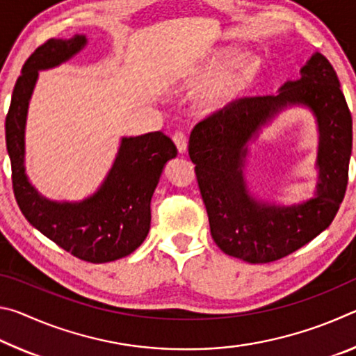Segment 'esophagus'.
Instances as JSON below:
<instances>
[{"instance_id":"obj_1","label":"esophagus","mask_w":356,"mask_h":356,"mask_svg":"<svg viewBox=\"0 0 356 356\" xmlns=\"http://www.w3.org/2000/svg\"><path fill=\"white\" fill-rule=\"evenodd\" d=\"M172 141L176 144V147L179 152H185L186 149V135L184 131H176V134L172 135Z\"/></svg>"}]
</instances>
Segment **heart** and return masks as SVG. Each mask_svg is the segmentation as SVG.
<instances>
[{"instance_id":"1","label":"heart","mask_w":356,"mask_h":356,"mask_svg":"<svg viewBox=\"0 0 356 356\" xmlns=\"http://www.w3.org/2000/svg\"><path fill=\"white\" fill-rule=\"evenodd\" d=\"M246 72H248V59L246 58L237 59L231 67L222 72L218 80L215 81L213 86L204 94L201 104L209 108L221 104L222 100L236 91V88L238 86L240 81L243 80Z\"/></svg>"}]
</instances>
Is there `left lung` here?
Instances as JSON below:
<instances>
[{
    "instance_id": "1",
    "label": "left lung",
    "mask_w": 356,
    "mask_h": 356,
    "mask_svg": "<svg viewBox=\"0 0 356 356\" xmlns=\"http://www.w3.org/2000/svg\"><path fill=\"white\" fill-rule=\"evenodd\" d=\"M287 103L309 106L321 131L318 197L292 208L268 207L248 195L241 168L245 143ZM352 114L333 65L316 53L278 95L229 102L195 125L188 155L207 210L210 234L226 254L251 264L286 257L325 231L339 210L348 182Z\"/></svg>"
}]
</instances>
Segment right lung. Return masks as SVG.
Masks as SVG:
<instances>
[{"label": "right lung", "instance_id": "obj_1", "mask_svg": "<svg viewBox=\"0 0 356 356\" xmlns=\"http://www.w3.org/2000/svg\"><path fill=\"white\" fill-rule=\"evenodd\" d=\"M84 44L86 39L80 34L70 39H48L26 59L6 116V146L12 188L25 218L72 256L104 264L129 256L147 237L150 197L165 163L177 155V147L161 131L122 138L104 185L83 202H53L33 188L25 176L23 159L26 111L38 70L67 61Z\"/></svg>", "mask_w": 356, "mask_h": 356}]
</instances>
